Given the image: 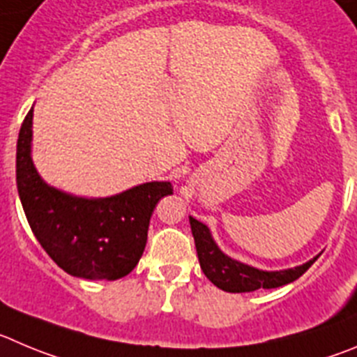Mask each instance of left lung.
I'll list each match as a JSON object with an SVG mask.
<instances>
[{
    "label": "left lung",
    "mask_w": 357,
    "mask_h": 357,
    "mask_svg": "<svg viewBox=\"0 0 357 357\" xmlns=\"http://www.w3.org/2000/svg\"><path fill=\"white\" fill-rule=\"evenodd\" d=\"M190 227L194 234L202 271L213 285L225 292H254L259 289L282 287V285L298 280L317 261L315 257L314 261L298 266V268L285 269V271H261V269L241 264V262L222 254L216 243L213 241L209 229L192 216H190Z\"/></svg>",
    "instance_id": "1"
}]
</instances>
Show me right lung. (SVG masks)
Masks as SVG:
<instances>
[{
  "mask_svg": "<svg viewBox=\"0 0 357 357\" xmlns=\"http://www.w3.org/2000/svg\"><path fill=\"white\" fill-rule=\"evenodd\" d=\"M33 109L17 139L15 176L21 204L33 234L49 257L68 275L118 280L141 259L149 220L171 183H144L107 199H82L47 186L31 162Z\"/></svg>",
  "mask_w": 357,
  "mask_h": 357,
  "instance_id": "obj_1",
  "label": "right lung"
}]
</instances>
